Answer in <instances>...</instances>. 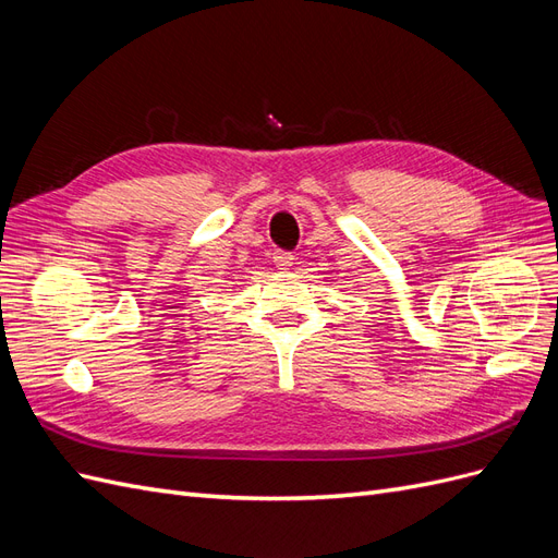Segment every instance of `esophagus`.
Masks as SVG:
<instances>
[{"mask_svg": "<svg viewBox=\"0 0 558 558\" xmlns=\"http://www.w3.org/2000/svg\"><path fill=\"white\" fill-rule=\"evenodd\" d=\"M293 253H286V251H277L275 253V265L279 267V269H289L291 265H293Z\"/></svg>", "mask_w": 558, "mask_h": 558, "instance_id": "obj_1", "label": "esophagus"}]
</instances>
